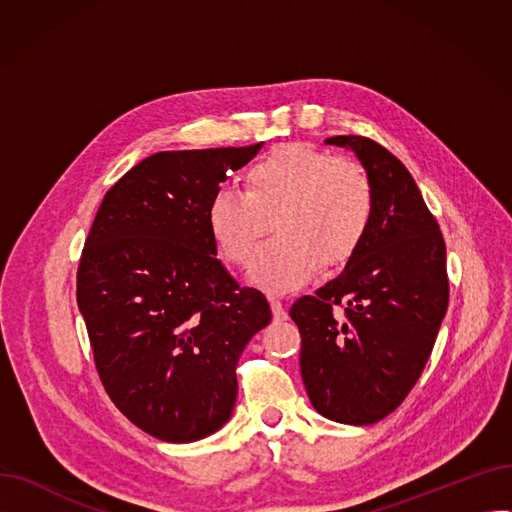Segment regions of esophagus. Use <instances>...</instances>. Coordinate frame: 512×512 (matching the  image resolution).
I'll list each match as a JSON object with an SVG mask.
<instances>
[{"label": "esophagus", "mask_w": 512, "mask_h": 512, "mask_svg": "<svg viewBox=\"0 0 512 512\" xmlns=\"http://www.w3.org/2000/svg\"><path fill=\"white\" fill-rule=\"evenodd\" d=\"M270 305H272V313H274V319L282 321V319H286V317H288V313H286V309H284L282 301H278V299H272V301H270Z\"/></svg>", "instance_id": "esophagus-1"}]
</instances>
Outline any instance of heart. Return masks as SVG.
I'll use <instances>...</instances> for the list:
<instances>
[{
    "instance_id": "obj_1",
    "label": "heart",
    "mask_w": 512,
    "mask_h": 512,
    "mask_svg": "<svg viewBox=\"0 0 512 512\" xmlns=\"http://www.w3.org/2000/svg\"><path fill=\"white\" fill-rule=\"evenodd\" d=\"M373 218V186L355 159L303 143L257 159L247 191L222 186L207 207L209 230L222 255L249 265L276 223L281 234L257 254L251 280L272 292L303 286L319 263L351 259Z\"/></svg>"
}]
</instances>
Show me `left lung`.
I'll return each mask as SVG.
<instances>
[{
    "label": "left lung",
    "mask_w": 512,
    "mask_h": 512,
    "mask_svg": "<svg viewBox=\"0 0 512 512\" xmlns=\"http://www.w3.org/2000/svg\"><path fill=\"white\" fill-rule=\"evenodd\" d=\"M351 147L373 186V218L342 274L290 307L301 332V373L324 417L378 423L413 390L448 309L446 245L411 172L359 134Z\"/></svg>",
    "instance_id": "obj_1"
}]
</instances>
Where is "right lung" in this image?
<instances>
[{
	"label": "right lung",
	"mask_w": 512,
	"mask_h": 512,
	"mask_svg": "<svg viewBox=\"0 0 512 512\" xmlns=\"http://www.w3.org/2000/svg\"><path fill=\"white\" fill-rule=\"evenodd\" d=\"M261 143L161 151L105 193L76 272L99 380L134 425L195 442L232 415L236 363L272 321L263 292L215 257L207 207Z\"/></svg>",
	"instance_id": "add662e5"
}]
</instances>
